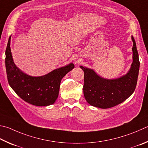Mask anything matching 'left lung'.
<instances>
[{
	"label": "left lung",
	"mask_w": 148,
	"mask_h": 148,
	"mask_svg": "<svg viewBox=\"0 0 148 148\" xmlns=\"http://www.w3.org/2000/svg\"><path fill=\"white\" fill-rule=\"evenodd\" d=\"M131 39L133 42V63L127 73L119 78L105 79L92 69L80 66L84 72L83 94L91 106L101 109L111 108L122 103L135 91L140 62L135 41L133 36Z\"/></svg>",
	"instance_id": "1"
}]
</instances>
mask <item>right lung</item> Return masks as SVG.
Segmentation results:
<instances>
[{"mask_svg": "<svg viewBox=\"0 0 148 148\" xmlns=\"http://www.w3.org/2000/svg\"><path fill=\"white\" fill-rule=\"evenodd\" d=\"M11 36L6 50V69L9 85L23 100L36 106L54 103L63 77L74 68L73 63L61 67L42 76H31L21 71L13 62L10 48Z\"/></svg>", "mask_w": 148, "mask_h": 148, "instance_id": "obj_1", "label": "right lung"}]
</instances>
